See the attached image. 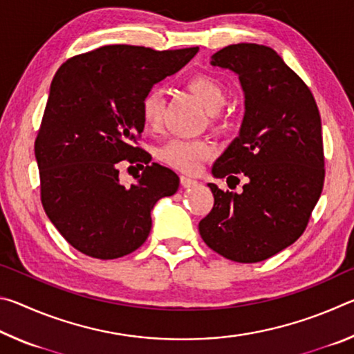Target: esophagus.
<instances>
[{
	"label": "esophagus",
	"mask_w": 354,
	"mask_h": 354,
	"mask_svg": "<svg viewBox=\"0 0 354 354\" xmlns=\"http://www.w3.org/2000/svg\"><path fill=\"white\" fill-rule=\"evenodd\" d=\"M179 181H181V185H183L184 189H187V187H194V185L196 184L195 179L187 178V176H181V179H179Z\"/></svg>",
	"instance_id": "obj_1"
}]
</instances>
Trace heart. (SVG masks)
<instances>
[{"mask_svg": "<svg viewBox=\"0 0 354 354\" xmlns=\"http://www.w3.org/2000/svg\"><path fill=\"white\" fill-rule=\"evenodd\" d=\"M189 91L201 101L209 112L220 111L226 103V87L217 76L211 73H198L185 81ZM142 120L148 128H156L164 113V92L160 88H151L143 95ZM215 145L206 139H171L159 148L158 158L173 169L185 173H194L200 169L205 159L212 158Z\"/></svg>", "mask_w": 354, "mask_h": 354, "instance_id": "1", "label": "heart"}]
</instances>
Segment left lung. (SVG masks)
<instances>
[{"label": "left lung", "mask_w": 354, "mask_h": 354, "mask_svg": "<svg viewBox=\"0 0 354 354\" xmlns=\"http://www.w3.org/2000/svg\"><path fill=\"white\" fill-rule=\"evenodd\" d=\"M214 67L239 76L245 112L214 178L247 176L242 194L209 183L214 207L198 230L209 248L234 262H261L306 230L325 181L322 120L313 93L270 46L230 45Z\"/></svg>", "instance_id": "8db88e82"}]
</instances>
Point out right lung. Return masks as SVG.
Here are the masks:
<instances>
[{
	"label": "right lung",
	"mask_w": 354,
	"mask_h": 354,
	"mask_svg": "<svg viewBox=\"0 0 354 354\" xmlns=\"http://www.w3.org/2000/svg\"><path fill=\"white\" fill-rule=\"evenodd\" d=\"M196 53L198 46L107 45L68 59L53 77L35 139L41 205L81 253L97 259L133 253L151 231L156 203L176 194V173L149 165L151 156L133 142L145 127L143 95ZM122 160L147 164L134 185L119 183Z\"/></svg>",
	"instance_id": "obj_1"
}]
</instances>
